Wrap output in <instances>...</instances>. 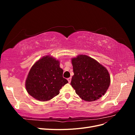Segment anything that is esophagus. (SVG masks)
<instances>
[{
	"instance_id": "1",
	"label": "esophagus",
	"mask_w": 135,
	"mask_h": 135,
	"mask_svg": "<svg viewBox=\"0 0 135 135\" xmlns=\"http://www.w3.org/2000/svg\"><path fill=\"white\" fill-rule=\"evenodd\" d=\"M68 81H69V83H70L71 82V77L69 78H68Z\"/></svg>"
}]
</instances>
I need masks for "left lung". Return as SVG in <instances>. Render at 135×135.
Wrapping results in <instances>:
<instances>
[{
  "mask_svg": "<svg viewBox=\"0 0 135 135\" xmlns=\"http://www.w3.org/2000/svg\"><path fill=\"white\" fill-rule=\"evenodd\" d=\"M71 61L74 75L70 84L77 95L88 102L98 100L104 95L110 83L107 69L86 55L78 56Z\"/></svg>",
  "mask_w": 135,
  "mask_h": 135,
  "instance_id": "1",
  "label": "left lung"
}]
</instances>
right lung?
Listing matches in <instances>:
<instances>
[{"label":"right lung","mask_w":135,"mask_h":135,"mask_svg":"<svg viewBox=\"0 0 135 135\" xmlns=\"http://www.w3.org/2000/svg\"><path fill=\"white\" fill-rule=\"evenodd\" d=\"M60 62L52 57L46 56L34 64L26 80V91L34 99L46 101L60 93L68 81L63 78Z\"/></svg>","instance_id":"1"}]
</instances>
